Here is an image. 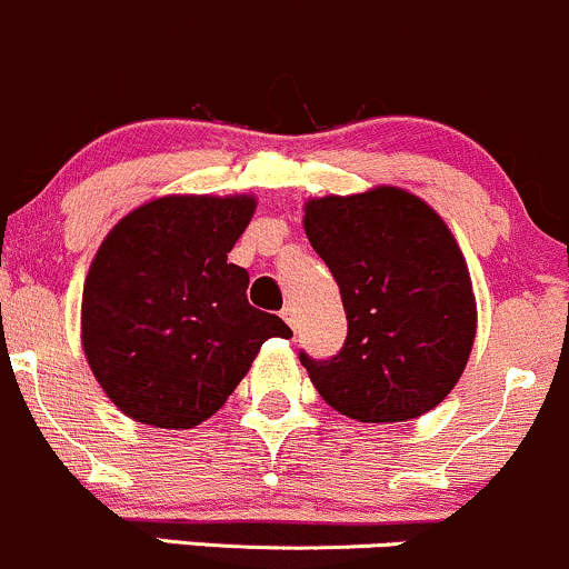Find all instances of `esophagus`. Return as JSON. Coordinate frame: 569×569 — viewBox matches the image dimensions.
Returning a JSON list of instances; mask_svg holds the SVG:
<instances>
[{
    "instance_id": "obj_1",
    "label": "esophagus",
    "mask_w": 569,
    "mask_h": 569,
    "mask_svg": "<svg viewBox=\"0 0 569 569\" xmlns=\"http://www.w3.org/2000/svg\"><path fill=\"white\" fill-rule=\"evenodd\" d=\"M279 315H282V319H284V322H287V325H290V328H292V330H296V328H298V315H296V309H292V306H284V309H282V311H279Z\"/></svg>"
}]
</instances>
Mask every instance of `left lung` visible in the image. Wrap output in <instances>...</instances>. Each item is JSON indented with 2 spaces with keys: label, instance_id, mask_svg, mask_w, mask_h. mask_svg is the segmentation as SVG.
<instances>
[{
  "label": "left lung",
  "instance_id": "obj_1",
  "mask_svg": "<svg viewBox=\"0 0 569 569\" xmlns=\"http://www.w3.org/2000/svg\"><path fill=\"white\" fill-rule=\"evenodd\" d=\"M303 228L347 311L338 355H298L317 392L360 422L436 408L476 338L473 284L446 222L406 190L376 188L309 201Z\"/></svg>",
  "mask_w": 569,
  "mask_h": 569
}]
</instances>
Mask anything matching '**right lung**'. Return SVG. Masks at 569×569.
I'll use <instances>...</instances> for the list:
<instances>
[{
  "label": "right lung",
  "mask_w": 569,
  "mask_h": 569,
  "mask_svg": "<svg viewBox=\"0 0 569 569\" xmlns=\"http://www.w3.org/2000/svg\"><path fill=\"white\" fill-rule=\"evenodd\" d=\"M250 196H166L133 209L96 252L82 287V347L112 403L137 422L188 430L220 411L263 341L292 336L247 301L228 252Z\"/></svg>",
  "instance_id": "obj_1"
}]
</instances>
